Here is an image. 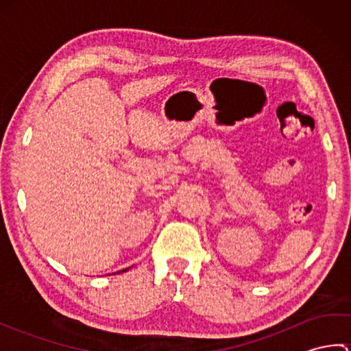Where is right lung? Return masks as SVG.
Wrapping results in <instances>:
<instances>
[{"instance_id":"obj_1","label":"right lung","mask_w":351,"mask_h":351,"mask_svg":"<svg viewBox=\"0 0 351 351\" xmlns=\"http://www.w3.org/2000/svg\"><path fill=\"white\" fill-rule=\"evenodd\" d=\"M122 271H126V270H122ZM119 273H121V271H119Z\"/></svg>"}]
</instances>
